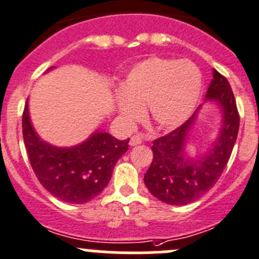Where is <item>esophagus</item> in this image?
Wrapping results in <instances>:
<instances>
[{"label":"esophagus","mask_w":259,"mask_h":259,"mask_svg":"<svg viewBox=\"0 0 259 259\" xmlns=\"http://www.w3.org/2000/svg\"><path fill=\"white\" fill-rule=\"evenodd\" d=\"M143 139H144V138H143L142 135H134V137H132V139H130V145L137 146V145L142 144Z\"/></svg>","instance_id":"obj_1"}]
</instances>
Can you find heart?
Wrapping results in <instances>:
<instances>
[{
  "instance_id": "b5f03b06",
  "label": "heart",
  "mask_w": 259,
  "mask_h": 259,
  "mask_svg": "<svg viewBox=\"0 0 259 259\" xmlns=\"http://www.w3.org/2000/svg\"><path fill=\"white\" fill-rule=\"evenodd\" d=\"M202 72L189 60L151 56L138 62L125 75L115 91V104L120 116L133 125L148 114L160 129L182 125L199 103Z\"/></svg>"
}]
</instances>
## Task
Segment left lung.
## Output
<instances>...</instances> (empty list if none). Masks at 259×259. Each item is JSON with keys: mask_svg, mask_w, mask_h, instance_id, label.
<instances>
[{"mask_svg": "<svg viewBox=\"0 0 259 259\" xmlns=\"http://www.w3.org/2000/svg\"><path fill=\"white\" fill-rule=\"evenodd\" d=\"M205 103L214 101L222 110V127L207 154L192 158L187 153L189 133L198 111L171 133L154 140L153 161L144 176L149 192L161 202L185 205L214 187L231 158L239 129V114L228 80L213 70Z\"/></svg>", "mask_w": 259, "mask_h": 259, "instance_id": "left-lung-1", "label": "left lung"}]
</instances>
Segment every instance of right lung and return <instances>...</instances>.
I'll return each mask as SVG.
<instances>
[{
	"mask_svg": "<svg viewBox=\"0 0 259 259\" xmlns=\"http://www.w3.org/2000/svg\"><path fill=\"white\" fill-rule=\"evenodd\" d=\"M22 134L38 182L54 197L72 204L89 202L105 189L129 143V139L117 140L109 133L96 130L79 145L59 148L49 144L31 124L28 99L22 115Z\"/></svg>",
	"mask_w": 259,
	"mask_h": 259,
	"instance_id": "right-lung-1",
	"label": "right lung"
}]
</instances>
